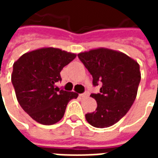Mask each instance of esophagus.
<instances>
[{
    "label": "esophagus",
    "mask_w": 158,
    "mask_h": 158,
    "mask_svg": "<svg viewBox=\"0 0 158 158\" xmlns=\"http://www.w3.org/2000/svg\"><path fill=\"white\" fill-rule=\"evenodd\" d=\"M89 96V92H85V93H83V94H80V96L81 97H86V96Z\"/></svg>",
    "instance_id": "obj_1"
}]
</instances>
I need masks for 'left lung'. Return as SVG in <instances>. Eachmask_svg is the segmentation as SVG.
<instances>
[{"mask_svg":"<svg viewBox=\"0 0 158 158\" xmlns=\"http://www.w3.org/2000/svg\"><path fill=\"white\" fill-rule=\"evenodd\" d=\"M78 56L92 75L93 85H101L100 93L90 95L97 107L85 114L87 122L96 128L113 125L135 100L141 78L139 65L123 52L102 47L81 52Z\"/></svg>","mask_w":158,"mask_h":158,"instance_id":"left-lung-1","label":"left lung"}]
</instances>
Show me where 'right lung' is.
<instances>
[{
    "mask_svg": "<svg viewBox=\"0 0 158 158\" xmlns=\"http://www.w3.org/2000/svg\"><path fill=\"white\" fill-rule=\"evenodd\" d=\"M76 54L54 47L26 52L13 64L12 83L18 102L35 121L44 125L59 122L75 92L59 89L60 72Z\"/></svg>",
    "mask_w": 158,
    "mask_h": 158,
    "instance_id": "add662e5",
    "label": "right lung"
}]
</instances>
